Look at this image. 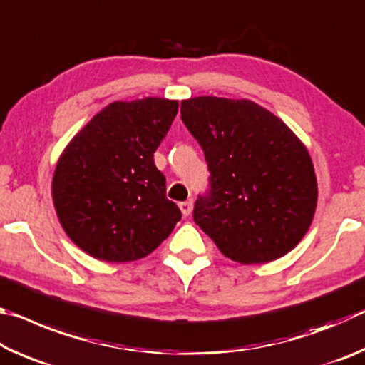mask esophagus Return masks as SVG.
I'll use <instances>...</instances> for the list:
<instances>
[{
  "label": "esophagus",
  "mask_w": 365,
  "mask_h": 365,
  "mask_svg": "<svg viewBox=\"0 0 365 365\" xmlns=\"http://www.w3.org/2000/svg\"><path fill=\"white\" fill-rule=\"evenodd\" d=\"M178 206H180V211L183 215H190L191 211H193V202L191 201H183Z\"/></svg>",
  "instance_id": "obj_1"
}]
</instances>
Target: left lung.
I'll return each instance as SVG.
<instances>
[{"label": "left lung", "instance_id": "left-lung-1", "mask_svg": "<svg viewBox=\"0 0 365 365\" xmlns=\"http://www.w3.org/2000/svg\"><path fill=\"white\" fill-rule=\"evenodd\" d=\"M180 113L211 174L195 202L196 225L235 262L285 256L316 212L317 180L306 146L248 100L197 96L182 101Z\"/></svg>", "mask_w": 365, "mask_h": 365}]
</instances>
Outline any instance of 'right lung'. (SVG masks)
<instances>
[{
  "label": "right lung",
  "mask_w": 365,
  "mask_h": 365,
  "mask_svg": "<svg viewBox=\"0 0 365 365\" xmlns=\"http://www.w3.org/2000/svg\"><path fill=\"white\" fill-rule=\"evenodd\" d=\"M178 110L177 101H115L67 145L53 177L61 225L86 255L130 262L169 237L180 209L165 196L154 151Z\"/></svg>",
  "instance_id": "add662e5"
}]
</instances>
